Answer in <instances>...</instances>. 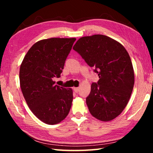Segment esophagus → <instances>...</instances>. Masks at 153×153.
I'll list each match as a JSON object with an SVG mask.
<instances>
[{"instance_id": "obj_1", "label": "esophagus", "mask_w": 153, "mask_h": 153, "mask_svg": "<svg viewBox=\"0 0 153 153\" xmlns=\"http://www.w3.org/2000/svg\"><path fill=\"white\" fill-rule=\"evenodd\" d=\"M74 91L76 92H78L79 91V88H74Z\"/></svg>"}]
</instances>
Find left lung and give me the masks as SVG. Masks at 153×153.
<instances>
[{"label": "left lung", "mask_w": 153, "mask_h": 153, "mask_svg": "<svg viewBox=\"0 0 153 153\" xmlns=\"http://www.w3.org/2000/svg\"><path fill=\"white\" fill-rule=\"evenodd\" d=\"M73 49L99 77L86 98L90 113L103 121L117 117L128 104L134 84L128 53L117 41L101 34L79 38Z\"/></svg>", "instance_id": "8db88e82"}]
</instances>
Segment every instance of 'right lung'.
Returning a JSON list of instances; mask_svg holds the SVG:
<instances>
[{"instance_id":"1","label":"right lung","mask_w":153,"mask_h":153,"mask_svg":"<svg viewBox=\"0 0 153 153\" xmlns=\"http://www.w3.org/2000/svg\"><path fill=\"white\" fill-rule=\"evenodd\" d=\"M76 38H52L30 48L20 66L21 89L28 107L40 120L54 125L70 111L73 91L53 81L60 77Z\"/></svg>"}]
</instances>
